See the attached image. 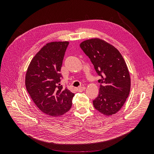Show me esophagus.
Returning <instances> with one entry per match:
<instances>
[{"label":"esophagus","mask_w":154,"mask_h":154,"mask_svg":"<svg viewBox=\"0 0 154 154\" xmlns=\"http://www.w3.org/2000/svg\"><path fill=\"white\" fill-rule=\"evenodd\" d=\"M84 90H85V87H80L77 88V91L78 92H82V91H83Z\"/></svg>","instance_id":"1"}]
</instances>
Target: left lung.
Segmentation results:
<instances>
[{
    "label": "left lung",
    "instance_id": "left-lung-1",
    "mask_svg": "<svg viewBox=\"0 0 154 154\" xmlns=\"http://www.w3.org/2000/svg\"><path fill=\"white\" fill-rule=\"evenodd\" d=\"M80 48L90 58L101 76L99 94L93 101L94 108L109 116L122 108L130 91V76L125 60L114 45L99 38L83 41Z\"/></svg>",
    "mask_w": 154,
    "mask_h": 154
}]
</instances>
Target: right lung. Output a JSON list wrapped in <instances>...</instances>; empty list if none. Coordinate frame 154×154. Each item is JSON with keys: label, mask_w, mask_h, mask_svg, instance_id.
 I'll return each mask as SVG.
<instances>
[{"label": "right lung", "mask_w": 154, "mask_h": 154, "mask_svg": "<svg viewBox=\"0 0 154 154\" xmlns=\"http://www.w3.org/2000/svg\"><path fill=\"white\" fill-rule=\"evenodd\" d=\"M69 44L67 41L46 44L32 58L26 74V87L32 100L52 118L70 110L74 96L60 83L62 77L60 72Z\"/></svg>", "instance_id": "1"}]
</instances>
